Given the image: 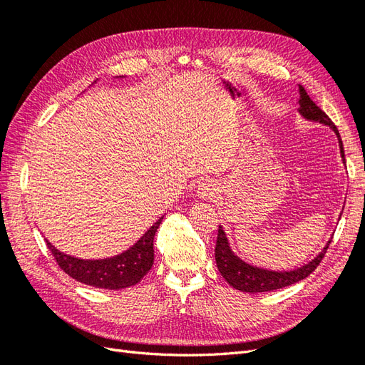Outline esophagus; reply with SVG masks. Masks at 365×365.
I'll use <instances>...</instances> for the list:
<instances>
[{
	"instance_id": "esophagus-1",
	"label": "esophagus",
	"mask_w": 365,
	"mask_h": 365,
	"mask_svg": "<svg viewBox=\"0 0 365 365\" xmlns=\"http://www.w3.org/2000/svg\"><path fill=\"white\" fill-rule=\"evenodd\" d=\"M196 195L200 200H215V197H217V195H219V189L213 182L205 181L202 184H200V187H197Z\"/></svg>"
}]
</instances>
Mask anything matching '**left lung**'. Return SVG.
<instances>
[{"label": "left lung", "mask_w": 365, "mask_h": 365, "mask_svg": "<svg viewBox=\"0 0 365 365\" xmlns=\"http://www.w3.org/2000/svg\"><path fill=\"white\" fill-rule=\"evenodd\" d=\"M298 91H300V98H298V108H297L298 114L309 121H315V123H322L324 126H329L335 132L338 137V143H339V152H341L342 163H346L344 148H342L339 132H338L336 126L334 125V121L330 120L326 115V113L322 111V109H319L311 101V97L307 96L306 90L302 85H300V88H298ZM329 244H330V239L327 240L326 247L318 252V256H315L311 262L304 263L300 268H295L291 271H272V269L254 267V264L242 260L237 254L231 250L225 231H224L222 225H219L216 248H215V259H216V264H217V269H219L220 275H222L230 286H233V288H236L237 291H242V292L257 294V292H268V291L282 289V288H286V286L294 284L297 282L306 279L309 274L315 271L319 262L323 260L324 254L329 248Z\"/></svg>", "instance_id": "left-lung-1"}]
</instances>
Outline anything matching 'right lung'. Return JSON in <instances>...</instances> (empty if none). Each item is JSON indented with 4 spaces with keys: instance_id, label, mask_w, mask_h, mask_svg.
Instances as JSON below:
<instances>
[{
    "instance_id": "add662e5",
    "label": "right lung",
    "mask_w": 365,
    "mask_h": 365,
    "mask_svg": "<svg viewBox=\"0 0 365 365\" xmlns=\"http://www.w3.org/2000/svg\"><path fill=\"white\" fill-rule=\"evenodd\" d=\"M123 77V76H118ZM96 83V82H94ZM161 216L134 245L105 259H81L65 254L46 239L59 267L71 279L101 289H123L137 284L153 264V237L161 224Z\"/></svg>"
}]
</instances>
